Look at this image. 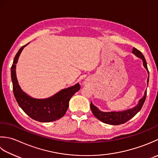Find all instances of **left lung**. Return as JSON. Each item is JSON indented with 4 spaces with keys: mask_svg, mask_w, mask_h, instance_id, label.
<instances>
[{
    "mask_svg": "<svg viewBox=\"0 0 158 158\" xmlns=\"http://www.w3.org/2000/svg\"><path fill=\"white\" fill-rule=\"evenodd\" d=\"M132 53L135 54L138 58L142 59L143 66L144 67L148 72V78H147V85L149 83V72L148 71L147 65L146 60L144 59V56L143 54L140 52L139 50H137L136 48H133L132 49ZM147 96V90L144 91V94L143 97L141 98L139 102H138V104L134 106V108L131 109H128L126 110L123 111H119V112H103L101 111L99 109H98V107L93 104L92 102L91 103V111L93 112V114L95 115V117L98 118L99 121H102L103 123H105L106 124H110V125H120L126 123L127 121L131 119V118L134 117L138 112L140 110V109L142 108L144 104V102L145 101Z\"/></svg>",
    "mask_w": 158,
    "mask_h": 158,
    "instance_id": "1",
    "label": "left lung"
}]
</instances>
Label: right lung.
I'll return each mask as SVG.
<instances>
[{
    "mask_svg": "<svg viewBox=\"0 0 158 158\" xmlns=\"http://www.w3.org/2000/svg\"><path fill=\"white\" fill-rule=\"evenodd\" d=\"M25 46L21 47L14 58L11 69L13 91L15 98L20 107L34 120L40 122H51L63 117L69 107L71 98L78 92L80 86L79 83L60 90L56 94L46 99H36L31 97L22 91L16 77V63Z\"/></svg>",
    "mask_w": 158,
    "mask_h": 158,
    "instance_id": "obj_1",
    "label": "right lung"
}]
</instances>
